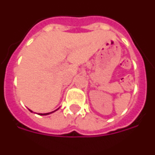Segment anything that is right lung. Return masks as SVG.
<instances>
[{"label":"right lung","mask_w":155,"mask_h":155,"mask_svg":"<svg viewBox=\"0 0 155 155\" xmlns=\"http://www.w3.org/2000/svg\"><path fill=\"white\" fill-rule=\"evenodd\" d=\"M58 109H59V108H58ZM58 109H57V110H58ZM57 110H55V111H51V112H48V113H38V115H41V116L48 115V114H51V113H53V112H54V111H57ZM29 111H31V112H32V110H29Z\"/></svg>","instance_id":"add662e5"}]
</instances>
